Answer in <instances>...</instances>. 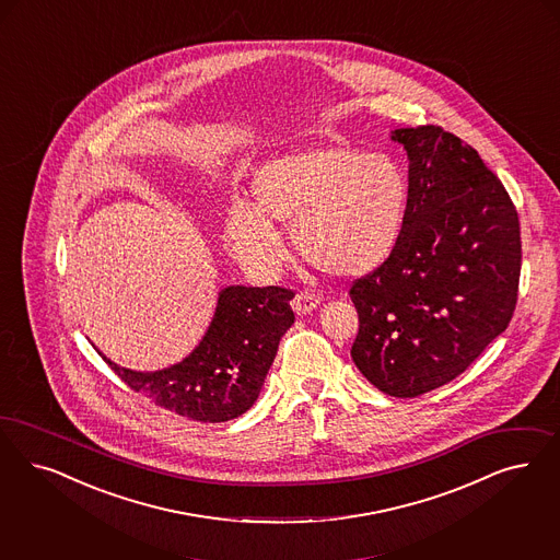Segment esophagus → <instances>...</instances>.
I'll list each match as a JSON object with an SVG mask.
<instances>
[{"instance_id":"obj_1","label":"esophagus","mask_w":560,"mask_h":560,"mask_svg":"<svg viewBox=\"0 0 560 560\" xmlns=\"http://www.w3.org/2000/svg\"><path fill=\"white\" fill-rule=\"evenodd\" d=\"M320 304V298L312 291H298L295 298L291 300V308L298 314V316H304L310 314L312 310H316V306Z\"/></svg>"}]
</instances>
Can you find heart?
I'll use <instances>...</instances> for the list:
<instances>
[{"label": "heart", "instance_id": "b5f03b06", "mask_svg": "<svg viewBox=\"0 0 560 560\" xmlns=\"http://www.w3.org/2000/svg\"><path fill=\"white\" fill-rule=\"evenodd\" d=\"M248 205H232L225 237L233 254L260 275H275L285 246L275 225L314 269L362 277L378 269L404 228L407 182L395 159L346 147H310L260 165Z\"/></svg>", "mask_w": 560, "mask_h": 560}]
</instances>
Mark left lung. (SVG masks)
Returning <instances> with one entry per match:
<instances>
[{"instance_id":"obj_1","label":"left lung","mask_w":560,"mask_h":560,"mask_svg":"<svg viewBox=\"0 0 560 560\" xmlns=\"http://www.w3.org/2000/svg\"><path fill=\"white\" fill-rule=\"evenodd\" d=\"M409 186L390 256L349 298L358 370L390 397H418L465 372L513 316L520 217L476 149L439 126L399 128Z\"/></svg>"}]
</instances>
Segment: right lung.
<instances>
[{"mask_svg": "<svg viewBox=\"0 0 560 560\" xmlns=\"http://www.w3.org/2000/svg\"><path fill=\"white\" fill-rule=\"evenodd\" d=\"M293 291L230 285L219 291L211 325L200 343L174 366L136 372L103 360L136 393L154 406L196 422H228L246 413L293 325Z\"/></svg>", "mask_w": 560, "mask_h": 560, "instance_id": "1", "label": "right lung"}]
</instances>
